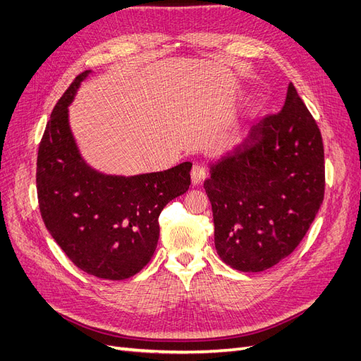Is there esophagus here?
Returning <instances> with one entry per match:
<instances>
[{
    "label": "esophagus",
    "instance_id": "34e87169",
    "mask_svg": "<svg viewBox=\"0 0 361 361\" xmlns=\"http://www.w3.org/2000/svg\"><path fill=\"white\" fill-rule=\"evenodd\" d=\"M206 178V169L202 166V164H194V167L191 170V179L194 185H199Z\"/></svg>",
    "mask_w": 361,
    "mask_h": 361
}]
</instances>
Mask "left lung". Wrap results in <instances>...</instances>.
I'll return each mask as SVG.
<instances>
[{
	"label": "left lung",
	"mask_w": 361,
	"mask_h": 361,
	"mask_svg": "<svg viewBox=\"0 0 361 361\" xmlns=\"http://www.w3.org/2000/svg\"><path fill=\"white\" fill-rule=\"evenodd\" d=\"M204 191L224 264L259 272L298 247L324 200L325 162L318 123L292 82L283 110L212 164Z\"/></svg>",
	"instance_id": "obj_1"
}]
</instances>
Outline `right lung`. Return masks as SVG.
<instances>
[{"mask_svg": "<svg viewBox=\"0 0 361 361\" xmlns=\"http://www.w3.org/2000/svg\"><path fill=\"white\" fill-rule=\"evenodd\" d=\"M90 71L80 73L54 106L37 152L36 187L42 220L73 264L105 280H125L155 253L158 216L187 192L191 162L133 178L105 176L76 150L68 105Z\"/></svg>", "mask_w": 361, "mask_h": 361, "instance_id": "right-lung-1", "label": "right lung"}]
</instances>
